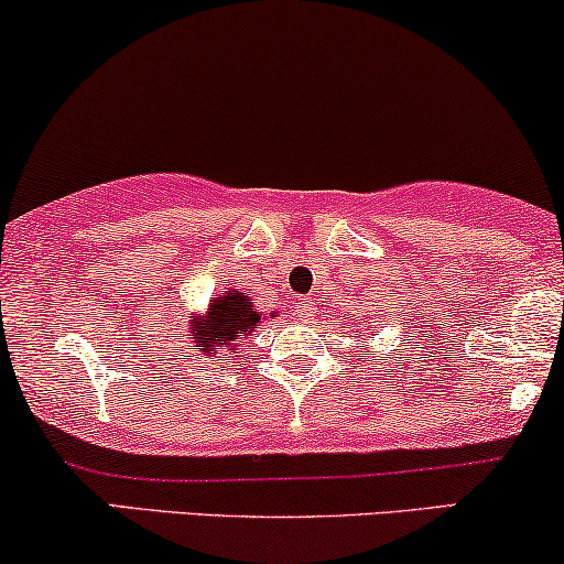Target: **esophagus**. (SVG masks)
<instances>
[{
  "label": "esophagus",
  "instance_id": "1",
  "mask_svg": "<svg viewBox=\"0 0 564 564\" xmlns=\"http://www.w3.org/2000/svg\"><path fill=\"white\" fill-rule=\"evenodd\" d=\"M295 314L303 318V322H308L311 316H314V305H311L308 297H301V301L295 303Z\"/></svg>",
  "mask_w": 564,
  "mask_h": 564
}]
</instances>
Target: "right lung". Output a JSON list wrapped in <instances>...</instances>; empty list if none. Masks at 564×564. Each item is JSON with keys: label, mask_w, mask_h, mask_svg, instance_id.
Listing matches in <instances>:
<instances>
[{"label": "right lung", "mask_w": 564, "mask_h": 564, "mask_svg": "<svg viewBox=\"0 0 564 564\" xmlns=\"http://www.w3.org/2000/svg\"><path fill=\"white\" fill-rule=\"evenodd\" d=\"M263 314L242 290L225 288L212 297L204 314L187 316V343L198 356L229 350L235 352L246 337L261 326Z\"/></svg>", "instance_id": "right-lung-1"}]
</instances>
